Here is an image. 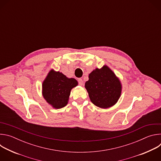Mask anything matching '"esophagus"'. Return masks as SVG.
Returning <instances> with one entry per match:
<instances>
[{"mask_svg": "<svg viewBox=\"0 0 161 161\" xmlns=\"http://www.w3.org/2000/svg\"><path fill=\"white\" fill-rule=\"evenodd\" d=\"M78 81V83H79V85H81H81H83V81L82 80V79L79 78Z\"/></svg>", "mask_w": 161, "mask_h": 161, "instance_id": "1", "label": "esophagus"}]
</instances>
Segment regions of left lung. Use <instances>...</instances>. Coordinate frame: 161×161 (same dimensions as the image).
Wrapping results in <instances>:
<instances>
[{"instance_id": "obj_1", "label": "left lung", "mask_w": 161, "mask_h": 161, "mask_svg": "<svg viewBox=\"0 0 161 161\" xmlns=\"http://www.w3.org/2000/svg\"><path fill=\"white\" fill-rule=\"evenodd\" d=\"M85 86L90 101L101 108H108L118 101L120 98L122 85L119 78L106 66L96 69L88 76Z\"/></svg>"}]
</instances>
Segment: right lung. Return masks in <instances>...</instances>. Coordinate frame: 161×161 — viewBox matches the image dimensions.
<instances>
[{
    "label": "right lung",
    "mask_w": 161,
    "mask_h": 161,
    "mask_svg": "<svg viewBox=\"0 0 161 161\" xmlns=\"http://www.w3.org/2000/svg\"><path fill=\"white\" fill-rule=\"evenodd\" d=\"M77 85L75 79L51 70L42 83V95L47 103L59 109L67 104L71 89Z\"/></svg>",
    "instance_id": "obj_1"
}]
</instances>
